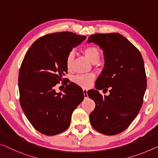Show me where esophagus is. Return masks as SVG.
<instances>
[{
    "label": "esophagus",
    "instance_id": "obj_1",
    "mask_svg": "<svg viewBox=\"0 0 158 158\" xmlns=\"http://www.w3.org/2000/svg\"><path fill=\"white\" fill-rule=\"evenodd\" d=\"M83 93H84L85 98H86L88 97V95H87V90L86 89H83Z\"/></svg>",
    "mask_w": 158,
    "mask_h": 158
}]
</instances>
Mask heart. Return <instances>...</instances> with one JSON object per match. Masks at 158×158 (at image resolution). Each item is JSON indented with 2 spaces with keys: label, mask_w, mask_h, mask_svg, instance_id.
<instances>
[{
  "label": "heart",
  "mask_w": 158,
  "mask_h": 158,
  "mask_svg": "<svg viewBox=\"0 0 158 158\" xmlns=\"http://www.w3.org/2000/svg\"><path fill=\"white\" fill-rule=\"evenodd\" d=\"M84 56L88 58L93 63L98 62L100 58V51L96 46H89L83 50ZM74 60V52H70L66 58V66L67 69H70L72 67V62ZM95 79L94 74H79L74 77L75 84L84 89H88L91 86Z\"/></svg>",
  "instance_id": "b5f03b06"
}]
</instances>
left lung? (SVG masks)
<instances>
[{"instance_id": "obj_1", "label": "left lung", "mask_w": 158, "mask_h": 158, "mask_svg": "<svg viewBox=\"0 0 158 158\" xmlns=\"http://www.w3.org/2000/svg\"><path fill=\"white\" fill-rule=\"evenodd\" d=\"M103 50L105 67L96 82L98 90L87 94L96 103L89 115L92 127L100 133L115 135L128 128L141 108L147 86L143 59L129 40L118 33L95 34L89 37Z\"/></svg>"}]
</instances>
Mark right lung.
<instances>
[{"instance_id":"add662e5","label":"right lung","mask_w":158,"mask_h":158,"mask_svg":"<svg viewBox=\"0 0 158 158\" xmlns=\"http://www.w3.org/2000/svg\"><path fill=\"white\" fill-rule=\"evenodd\" d=\"M86 38L69 31L48 34L34 41L25 55L19 72V102L40 133L53 136L65 131L72 112L84 100L82 89L72 82H66L64 94L54 88L67 80V57Z\"/></svg>"}]
</instances>
